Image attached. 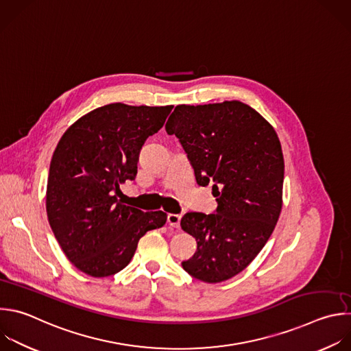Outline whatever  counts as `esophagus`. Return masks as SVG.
<instances>
[{
    "instance_id": "obj_1",
    "label": "esophagus",
    "mask_w": 351,
    "mask_h": 351,
    "mask_svg": "<svg viewBox=\"0 0 351 351\" xmlns=\"http://www.w3.org/2000/svg\"><path fill=\"white\" fill-rule=\"evenodd\" d=\"M167 221L171 227H179L180 224V215H176V213H169L167 216Z\"/></svg>"
}]
</instances>
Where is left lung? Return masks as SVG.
<instances>
[{
	"instance_id": "1",
	"label": "left lung",
	"mask_w": 351,
	"mask_h": 351,
	"mask_svg": "<svg viewBox=\"0 0 351 351\" xmlns=\"http://www.w3.org/2000/svg\"><path fill=\"white\" fill-rule=\"evenodd\" d=\"M165 131L187 154L198 186L212 184L213 213L187 212L182 228L197 241L183 269L204 282L241 273L262 251L282 206L284 157L273 127L248 104L232 100L179 104Z\"/></svg>"
}]
</instances>
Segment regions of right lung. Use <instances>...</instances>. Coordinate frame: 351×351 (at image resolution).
<instances>
[{"mask_svg": "<svg viewBox=\"0 0 351 351\" xmlns=\"http://www.w3.org/2000/svg\"><path fill=\"white\" fill-rule=\"evenodd\" d=\"M173 106L111 103L75 121L49 165L47 213L67 259L82 273L108 277L131 262L139 240L162 227L167 213L143 212L117 198L135 180L141 150Z\"/></svg>", "mask_w": 351, "mask_h": 351, "instance_id": "add662e5", "label": "right lung"}]
</instances>
